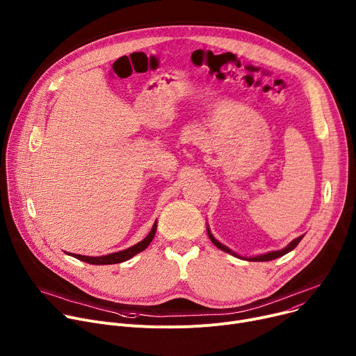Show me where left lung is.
Instances as JSON below:
<instances>
[{
    "label": "left lung",
    "mask_w": 356,
    "mask_h": 356,
    "mask_svg": "<svg viewBox=\"0 0 356 356\" xmlns=\"http://www.w3.org/2000/svg\"><path fill=\"white\" fill-rule=\"evenodd\" d=\"M207 232H208V236H209V239L212 241V243L215 245L216 248H220L221 251H224V252H228V254H231V255H234V257H236V258H241V259H245V261H258V262H265V261H272V259H277V258H280V257H282V255H285V254H288V252H291L296 245L300 242V239H302L304 236H305V234L304 235H300V236H298V238H295V239H292L285 248H282V250H280V251H270V252H266V254H261V255H257V257H241V255H238L236 252H234L232 250H229L228 247H225L224 243H221L220 241H218L213 235H212V232H211V229H209V225H207Z\"/></svg>",
    "instance_id": "left-lung-1"
}]
</instances>
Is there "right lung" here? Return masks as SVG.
Here are the masks:
<instances>
[{
  "label": "right lung",
  "mask_w": 356,
  "mask_h": 356,
  "mask_svg": "<svg viewBox=\"0 0 356 356\" xmlns=\"http://www.w3.org/2000/svg\"><path fill=\"white\" fill-rule=\"evenodd\" d=\"M156 222H154L149 234L143 239L140 241L138 243L132 245V247L124 250V251H118V252H113V254H108V255H101V257H87V255H78V254H68L79 261L83 262H87V264H92V265H111V264H120V262H124V261H128L131 259L132 257H135L136 254L143 252L148 245L151 243V241L154 239L155 236V232H156Z\"/></svg>",
  "instance_id": "obj_1"
}]
</instances>
